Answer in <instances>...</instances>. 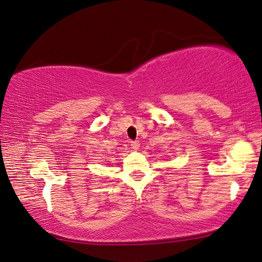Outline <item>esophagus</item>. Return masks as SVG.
Returning a JSON list of instances; mask_svg holds the SVG:
<instances>
[{
    "label": "esophagus",
    "instance_id": "obj_1",
    "mask_svg": "<svg viewBox=\"0 0 262 262\" xmlns=\"http://www.w3.org/2000/svg\"><path fill=\"white\" fill-rule=\"evenodd\" d=\"M130 145L133 148H135V150H137L138 146H140V144H138V143L135 141H130Z\"/></svg>",
    "mask_w": 262,
    "mask_h": 262
}]
</instances>
